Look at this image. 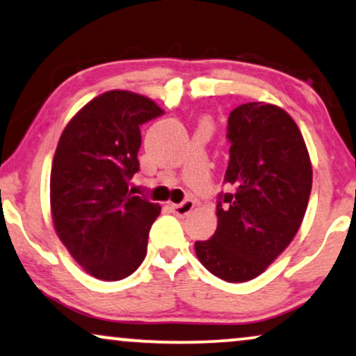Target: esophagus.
Instances as JSON below:
<instances>
[{"label":"esophagus","mask_w":356,"mask_h":356,"mask_svg":"<svg viewBox=\"0 0 356 356\" xmlns=\"http://www.w3.org/2000/svg\"><path fill=\"white\" fill-rule=\"evenodd\" d=\"M171 209H173L175 213L178 214V216H188V214H190L193 209H195V201L193 200H186V201H183V203H179V204H171Z\"/></svg>","instance_id":"esophagus-1"}]
</instances>
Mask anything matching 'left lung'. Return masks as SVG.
Here are the masks:
<instances>
[{"mask_svg":"<svg viewBox=\"0 0 356 356\" xmlns=\"http://www.w3.org/2000/svg\"><path fill=\"white\" fill-rule=\"evenodd\" d=\"M227 125L231 156L225 181L232 193L219 196L216 232L195 243V251L216 277L248 282L299 231L312 190V163L299 127L277 105H239Z\"/></svg>","mask_w":356,"mask_h":356,"instance_id":"left-lung-1","label":"left lung"}]
</instances>
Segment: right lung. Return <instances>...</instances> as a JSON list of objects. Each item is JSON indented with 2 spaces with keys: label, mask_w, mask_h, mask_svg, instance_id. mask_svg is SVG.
<instances>
[{
  "label": "right lung",
  "mask_w": 356,
  "mask_h": 356,
  "mask_svg": "<svg viewBox=\"0 0 356 356\" xmlns=\"http://www.w3.org/2000/svg\"><path fill=\"white\" fill-rule=\"evenodd\" d=\"M161 113L145 95L104 92L69 120L57 143L52 222L69 254L95 279L129 277L147 256L161 206L131 195L129 185L140 168V125Z\"/></svg>",
  "instance_id": "add662e5"
}]
</instances>
